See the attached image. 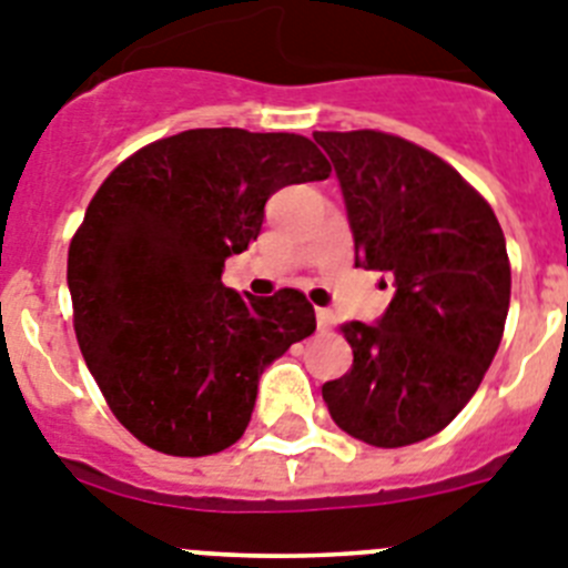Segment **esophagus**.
Returning <instances> with one entry per match:
<instances>
[{
  "label": "esophagus",
  "mask_w": 568,
  "mask_h": 568,
  "mask_svg": "<svg viewBox=\"0 0 568 568\" xmlns=\"http://www.w3.org/2000/svg\"><path fill=\"white\" fill-rule=\"evenodd\" d=\"M317 328H320V332H332V328H334V312H328V308H317Z\"/></svg>",
  "instance_id": "1"
}]
</instances>
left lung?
I'll return each instance as SVG.
<instances>
[{
  "mask_svg": "<svg viewBox=\"0 0 568 568\" xmlns=\"http://www.w3.org/2000/svg\"><path fill=\"white\" fill-rule=\"evenodd\" d=\"M354 234V265L394 285L374 325H343L348 374L323 386L332 420L377 448L420 443L463 412L491 366L511 268L495 211L455 168L383 131H317Z\"/></svg>",
  "mask_w": 568,
  "mask_h": 568,
  "instance_id": "8db88e82",
  "label": "left lung"
}]
</instances>
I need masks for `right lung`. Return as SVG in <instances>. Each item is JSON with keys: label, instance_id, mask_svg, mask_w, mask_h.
I'll use <instances>...</instances> for the list:
<instances>
[{"label": "right lung", "instance_id": "1", "mask_svg": "<svg viewBox=\"0 0 568 568\" xmlns=\"http://www.w3.org/2000/svg\"><path fill=\"white\" fill-rule=\"evenodd\" d=\"M332 165L300 134L194 128L111 171L68 251L79 348L116 420L174 457L243 437L265 368L314 334L312 303L223 285L274 191Z\"/></svg>", "mask_w": 568, "mask_h": 568}]
</instances>
